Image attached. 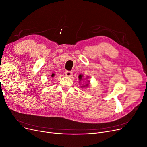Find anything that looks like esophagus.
<instances>
[{
  "label": "esophagus",
  "instance_id": "34e87169",
  "mask_svg": "<svg viewBox=\"0 0 147 147\" xmlns=\"http://www.w3.org/2000/svg\"><path fill=\"white\" fill-rule=\"evenodd\" d=\"M65 75L67 77H71L72 76V72H70V71H67L65 73Z\"/></svg>",
  "mask_w": 147,
  "mask_h": 147
}]
</instances>
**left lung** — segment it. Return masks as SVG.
<instances>
[{"label":"left lung","instance_id":"left-lung-1","mask_svg":"<svg viewBox=\"0 0 147 147\" xmlns=\"http://www.w3.org/2000/svg\"><path fill=\"white\" fill-rule=\"evenodd\" d=\"M82 76H83L82 75H80L79 76H78V78H79V80H81L82 79ZM89 82H90V81H89ZM88 86V84H86L85 86Z\"/></svg>","mask_w":147,"mask_h":147}]
</instances>
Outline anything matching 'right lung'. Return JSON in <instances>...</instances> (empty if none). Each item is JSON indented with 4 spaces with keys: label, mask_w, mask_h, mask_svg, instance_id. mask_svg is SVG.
Masks as SVG:
<instances>
[{
    "label": "right lung",
    "mask_w": 147,
    "mask_h": 147,
    "mask_svg": "<svg viewBox=\"0 0 147 147\" xmlns=\"http://www.w3.org/2000/svg\"><path fill=\"white\" fill-rule=\"evenodd\" d=\"M54 76H55V74H53L51 75V77H53Z\"/></svg>",
    "instance_id": "add662e5"
}]
</instances>
